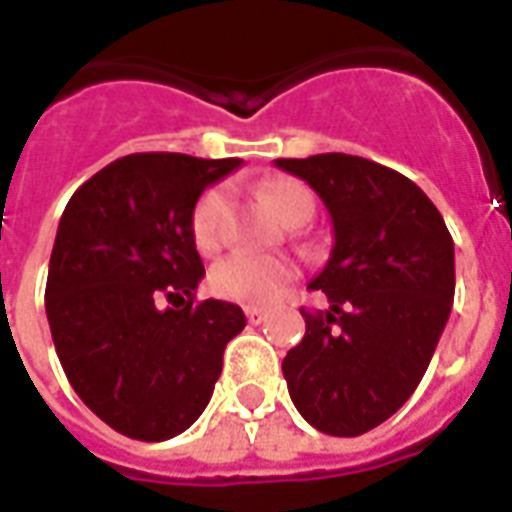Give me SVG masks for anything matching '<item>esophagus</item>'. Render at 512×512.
I'll use <instances>...</instances> for the list:
<instances>
[{
  "label": "esophagus",
  "instance_id": "1",
  "mask_svg": "<svg viewBox=\"0 0 512 512\" xmlns=\"http://www.w3.org/2000/svg\"><path fill=\"white\" fill-rule=\"evenodd\" d=\"M244 312H246V321L255 323V326H257V323L266 321V315H268V312L263 310V307H246Z\"/></svg>",
  "mask_w": 512,
  "mask_h": 512
}]
</instances>
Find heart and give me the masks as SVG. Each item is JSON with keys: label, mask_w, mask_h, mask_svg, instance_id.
Masks as SVG:
<instances>
[{"label": "heart", "mask_w": 512, "mask_h": 512, "mask_svg": "<svg viewBox=\"0 0 512 512\" xmlns=\"http://www.w3.org/2000/svg\"><path fill=\"white\" fill-rule=\"evenodd\" d=\"M263 197L268 205L282 216L293 219L299 213L315 211L312 191L299 180L279 178L263 186ZM227 213H230V194L224 186H213L194 205L191 230L194 241L202 252H216L224 244L227 235ZM296 274V266L288 257L252 255V252H235L224 257L208 274V288L219 299L238 301V304H268L288 288V282Z\"/></svg>", "instance_id": "1"}]
</instances>
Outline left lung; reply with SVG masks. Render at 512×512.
Returning <instances> with one entry per match:
<instances>
[{
    "instance_id": "obj_1",
    "label": "left lung",
    "mask_w": 512,
    "mask_h": 512,
    "mask_svg": "<svg viewBox=\"0 0 512 512\" xmlns=\"http://www.w3.org/2000/svg\"><path fill=\"white\" fill-rule=\"evenodd\" d=\"M332 216L329 263L312 279L329 310L282 359L293 406L329 436H362L425 376L455 296L447 224L414 180L345 153L277 158Z\"/></svg>"
}]
</instances>
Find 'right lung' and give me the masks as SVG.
<instances>
[{"label": "right lung", "instance_id": "1", "mask_svg": "<svg viewBox=\"0 0 512 512\" xmlns=\"http://www.w3.org/2000/svg\"><path fill=\"white\" fill-rule=\"evenodd\" d=\"M238 167L134 153L95 172L62 211L46 282L54 348L84 406L128 439L191 428L222 376L224 345L246 326L238 304L194 301L205 277L194 205Z\"/></svg>", "mask_w": 512, "mask_h": 512}]
</instances>
